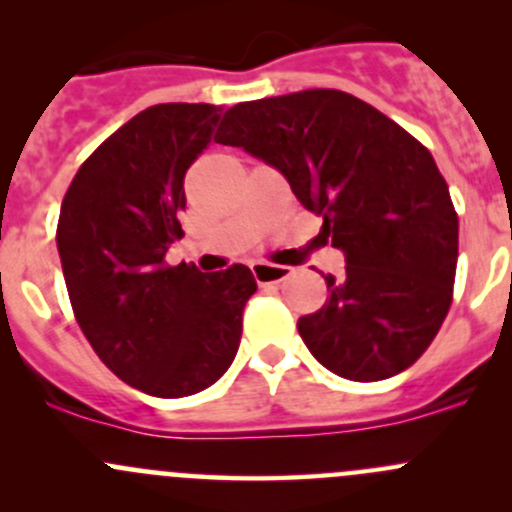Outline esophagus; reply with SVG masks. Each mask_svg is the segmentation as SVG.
<instances>
[{
    "mask_svg": "<svg viewBox=\"0 0 512 512\" xmlns=\"http://www.w3.org/2000/svg\"><path fill=\"white\" fill-rule=\"evenodd\" d=\"M289 275V267L282 265H265V262H255L252 265V277H255L257 285H275L282 282Z\"/></svg>",
    "mask_w": 512,
    "mask_h": 512,
    "instance_id": "obj_1",
    "label": "esophagus"
}]
</instances>
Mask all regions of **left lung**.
Here are the masks:
<instances>
[{
	"label": "left lung",
	"instance_id": "8db88e82",
	"mask_svg": "<svg viewBox=\"0 0 512 512\" xmlns=\"http://www.w3.org/2000/svg\"><path fill=\"white\" fill-rule=\"evenodd\" d=\"M215 143L275 165L344 250L324 307L297 322L314 359L352 381L409 369L446 319L458 262V215L428 148L337 89L237 103Z\"/></svg>",
	"mask_w": 512,
	"mask_h": 512
}]
</instances>
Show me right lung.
<instances>
[{
    "mask_svg": "<svg viewBox=\"0 0 512 512\" xmlns=\"http://www.w3.org/2000/svg\"><path fill=\"white\" fill-rule=\"evenodd\" d=\"M223 106L158 103L84 160L61 203L56 245L71 309L98 359L143 394L180 399L225 374L257 282L168 265L183 235V180L213 141Z\"/></svg>",
    "mask_w": 512,
    "mask_h": 512,
    "instance_id": "right-lung-1",
    "label": "right lung"
}]
</instances>
